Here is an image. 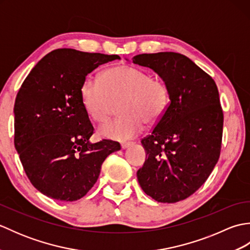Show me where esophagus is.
<instances>
[{
  "instance_id": "obj_1",
  "label": "esophagus",
  "mask_w": 250,
  "mask_h": 250,
  "mask_svg": "<svg viewBox=\"0 0 250 250\" xmlns=\"http://www.w3.org/2000/svg\"><path fill=\"white\" fill-rule=\"evenodd\" d=\"M132 145H133V143H124V144H121V148L122 149H126V148H129Z\"/></svg>"
}]
</instances>
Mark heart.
<instances>
[{
  "mask_svg": "<svg viewBox=\"0 0 250 250\" xmlns=\"http://www.w3.org/2000/svg\"><path fill=\"white\" fill-rule=\"evenodd\" d=\"M81 95L87 114L97 122L107 120L115 104L121 102L122 116L99 129L101 136L116 141L134 139L144 129L145 122L157 124L169 102L166 83L128 64L110 67L101 78L88 76L82 83Z\"/></svg>",
  "mask_w": 250,
  "mask_h": 250,
  "instance_id": "heart-1",
  "label": "heart"
}]
</instances>
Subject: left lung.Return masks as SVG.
<instances>
[{
    "instance_id": "8db88e82",
    "label": "left lung",
    "mask_w": 250,
    "mask_h": 250,
    "mask_svg": "<svg viewBox=\"0 0 250 250\" xmlns=\"http://www.w3.org/2000/svg\"><path fill=\"white\" fill-rule=\"evenodd\" d=\"M132 61L155 71L169 94L166 113L142 140L147 159L137 180L153 200L176 203L193 194L218 162L224 126L218 89L208 74L177 52L142 54Z\"/></svg>"
}]
</instances>
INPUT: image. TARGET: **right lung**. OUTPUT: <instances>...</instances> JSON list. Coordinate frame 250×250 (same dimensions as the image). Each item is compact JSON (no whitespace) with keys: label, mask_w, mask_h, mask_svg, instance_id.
I'll list each match as a JSON object with an SVG mask.
<instances>
[{"label":"right lung","mask_w":250,"mask_h":250,"mask_svg":"<svg viewBox=\"0 0 250 250\" xmlns=\"http://www.w3.org/2000/svg\"><path fill=\"white\" fill-rule=\"evenodd\" d=\"M117 55L56 49L37 62L15 101V147L26 176L48 198L82 199L97 183L101 167L117 142L90 143L93 126L81 87L99 65Z\"/></svg>","instance_id":"right-lung-1"}]
</instances>
